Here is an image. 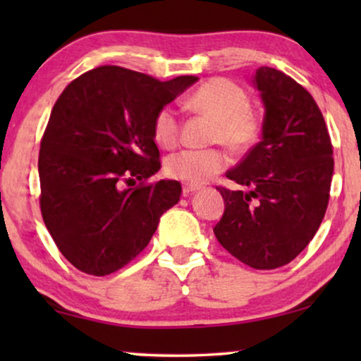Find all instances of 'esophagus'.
I'll return each instance as SVG.
<instances>
[{
  "mask_svg": "<svg viewBox=\"0 0 361 361\" xmlns=\"http://www.w3.org/2000/svg\"><path fill=\"white\" fill-rule=\"evenodd\" d=\"M200 190V185H194V184H184L182 187V192H184V195H189V194H194V192Z\"/></svg>",
  "mask_w": 361,
  "mask_h": 361,
  "instance_id": "obj_1",
  "label": "esophagus"
}]
</instances>
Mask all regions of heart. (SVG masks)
Wrapping results in <instances>:
<instances>
[{
    "label": "heart",
    "mask_w": 361,
    "mask_h": 361,
    "mask_svg": "<svg viewBox=\"0 0 361 361\" xmlns=\"http://www.w3.org/2000/svg\"><path fill=\"white\" fill-rule=\"evenodd\" d=\"M192 111L216 120L212 140L224 142L233 151H245L255 145L261 131V120L248 92L228 78H210L187 98ZM180 118L176 108L164 106L152 121V136L164 149H172L180 140ZM228 154L220 147L184 149L167 157L166 172L187 184H204L228 167Z\"/></svg>",
    "instance_id": "1"
}]
</instances>
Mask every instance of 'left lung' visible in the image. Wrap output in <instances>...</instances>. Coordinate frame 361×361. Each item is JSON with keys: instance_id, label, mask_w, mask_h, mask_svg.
Instances as JSON below:
<instances>
[{"instance_id": "left-lung-1", "label": "left lung", "mask_w": 361, "mask_h": 361, "mask_svg": "<svg viewBox=\"0 0 361 361\" xmlns=\"http://www.w3.org/2000/svg\"><path fill=\"white\" fill-rule=\"evenodd\" d=\"M264 105L263 137L230 180L248 190L216 187L225 212L219 243L255 269L293 261L317 233L330 197L334 151L322 111L294 78L259 67L253 78Z\"/></svg>"}]
</instances>
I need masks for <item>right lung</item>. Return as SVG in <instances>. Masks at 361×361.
I'll list each match as a JSON object with an SVG mask.
<instances>
[{"label": "right lung", "mask_w": 361, "mask_h": 361, "mask_svg": "<svg viewBox=\"0 0 361 361\" xmlns=\"http://www.w3.org/2000/svg\"><path fill=\"white\" fill-rule=\"evenodd\" d=\"M197 80L161 82L102 66L57 98L39 151V204L59 251L82 273L106 276L126 266L179 202L177 180L147 182L161 169L152 121ZM136 180V188L122 187Z\"/></svg>", "instance_id": "add662e5"}]
</instances>
